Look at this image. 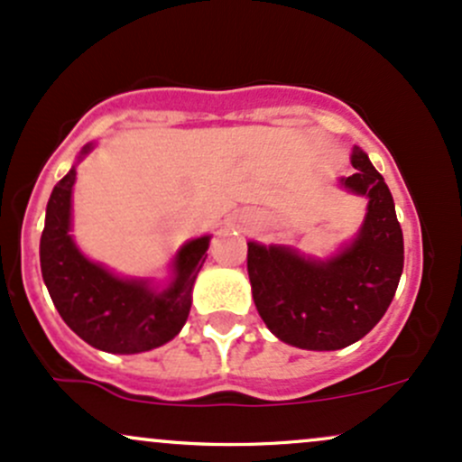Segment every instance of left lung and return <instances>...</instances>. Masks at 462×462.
I'll return each mask as SVG.
<instances>
[{
    "label": "left lung",
    "instance_id": "8db88e82",
    "mask_svg": "<svg viewBox=\"0 0 462 462\" xmlns=\"http://www.w3.org/2000/svg\"><path fill=\"white\" fill-rule=\"evenodd\" d=\"M345 191L365 196V222L334 255H303L292 246L248 242L253 300L282 343L336 351L357 343L386 314L403 271V236L384 176L354 146Z\"/></svg>",
    "mask_w": 462,
    "mask_h": 462
}]
</instances>
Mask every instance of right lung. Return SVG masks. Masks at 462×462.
I'll return each mask as SVG.
<instances>
[{
	"instance_id": "add662e5",
	"label": "right lung",
	"mask_w": 462,
	"mask_h": 462,
	"mask_svg": "<svg viewBox=\"0 0 462 462\" xmlns=\"http://www.w3.org/2000/svg\"><path fill=\"white\" fill-rule=\"evenodd\" d=\"M93 148L87 143L51 189L39 246L41 274L60 319L87 345L106 354H142L170 343L183 329L211 236L188 240L176 251L165 283L122 277L87 257L69 233L71 194L78 163Z\"/></svg>"
}]
</instances>
